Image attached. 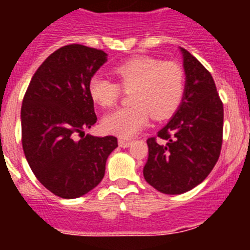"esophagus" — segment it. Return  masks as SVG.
<instances>
[{
  "instance_id": "obj_1",
  "label": "esophagus",
  "mask_w": 250,
  "mask_h": 250,
  "mask_svg": "<svg viewBox=\"0 0 250 250\" xmlns=\"http://www.w3.org/2000/svg\"><path fill=\"white\" fill-rule=\"evenodd\" d=\"M131 144L132 140H125V139H120V140H119V145H120L121 147H129Z\"/></svg>"
}]
</instances>
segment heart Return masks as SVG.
<instances>
[{"instance_id": "heart-1", "label": "heart", "mask_w": 250, "mask_h": 250, "mask_svg": "<svg viewBox=\"0 0 250 250\" xmlns=\"http://www.w3.org/2000/svg\"><path fill=\"white\" fill-rule=\"evenodd\" d=\"M116 83L95 75L89 81V94L94 103L112 107L121 90L129 92L132 105L110 112L104 118L106 132L120 138L135 135L149 121L170 118L182 104L185 92V71L175 61L154 57H135L115 66Z\"/></svg>"}]
</instances>
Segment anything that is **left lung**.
<instances>
[{
  "instance_id": "left-lung-1",
  "label": "left lung",
  "mask_w": 250,
  "mask_h": 250,
  "mask_svg": "<svg viewBox=\"0 0 250 250\" xmlns=\"http://www.w3.org/2000/svg\"><path fill=\"white\" fill-rule=\"evenodd\" d=\"M187 75L182 105L158 135L146 140L144 178L164 194H183L207 178L219 159L224 109L213 76L182 48Z\"/></svg>"
}]
</instances>
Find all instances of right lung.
Returning a JSON list of instances; mask_svg holds the SVG:
<instances>
[{
    "instance_id": "obj_1",
    "label": "right lung",
    "mask_w": 250,
    "mask_h": 250,
    "mask_svg": "<svg viewBox=\"0 0 250 250\" xmlns=\"http://www.w3.org/2000/svg\"><path fill=\"white\" fill-rule=\"evenodd\" d=\"M106 56L79 43L60 47L37 68L22 101L21 140L28 165L47 190L63 199L92 190L118 147L115 136L83 134L98 120L89 81Z\"/></svg>"
}]
</instances>
